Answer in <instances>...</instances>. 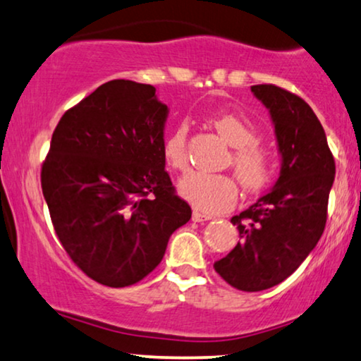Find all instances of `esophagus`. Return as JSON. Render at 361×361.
Instances as JSON below:
<instances>
[{"label":"esophagus","instance_id":"34e87169","mask_svg":"<svg viewBox=\"0 0 361 361\" xmlns=\"http://www.w3.org/2000/svg\"><path fill=\"white\" fill-rule=\"evenodd\" d=\"M212 219V216H207V214H202L200 211H192V221L195 222H206Z\"/></svg>","mask_w":361,"mask_h":361}]
</instances>
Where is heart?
<instances>
[{
	"label": "heart",
	"instance_id": "obj_1",
	"mask_svg": "<svg viewBox=\"0 0 361 361\" xmlns=\"http://www.w3.org/2000/svg\"><path fill=\"white\" fill-rule=\"evenodd\" d=\"M209 123L219 132L227 144L233 147L231 164L238 181L248 191H258L271 178L273 164L268 152L257 144V132L250 121L235 113L211 116ZM188 128L178 126L165 137L161 145L165 164L173 170L188 165L186 152ZM178 192L197 211L207 214L229 211L235 204L238 191L233 178L227 175H209L190 171L178 183Z\"/></svg>",
	"mask_w": 361,
	"mask_h": 361
}]
</instances>
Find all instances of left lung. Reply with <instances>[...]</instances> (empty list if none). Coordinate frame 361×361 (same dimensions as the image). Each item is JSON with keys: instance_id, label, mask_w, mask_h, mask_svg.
<instances>
[{"instance_id": "obj_1", "label": "left lung", "mask_w": 361, "mask_h": 361, "mask_svg": "<svg viewBox=\"0 0 361 361\" xmlns=\"http://www.w3.org/2000/svg\"><path fill=\"white\" fill-rule=\"evenodd\" d=\"M250 90L270 113L280 176L255 204L232 217L240 240L214 268L231 286L253 293L286 280L317 245L327 221L335 161L322 124L306 101L275 85Z\"/></svg>"}]
</instances>
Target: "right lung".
Segmentation results:
<instances>
[{"label": "right lung", "instance_id": "add662e5", "mask_svg": "<svg viewBox=\"0 0 361 361\" xmlns=\"http://www.w3.org/2000/svg\"><path fill=\"white\" fill-rule=\"evenodd\" d=\"M152 85L113 80L68 109L42 165V192L65 252L91 280L124 288L161 262L191 219L161 154L169 106Z\"/></svg>", "mask_w": 361, "mask_h": 361}]
</instances>
